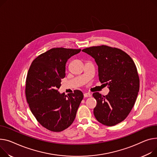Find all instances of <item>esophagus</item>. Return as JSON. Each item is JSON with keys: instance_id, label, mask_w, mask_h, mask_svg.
<instances>
[{"instance_id": "esophagus-1", "label": "esophagus", "mask_w": 157, "mask_h": 157, "mask_svg": "<svg viewBox=\"0 0 157 157\" xmlns=\"http://www.w3.org/2000/svg\"><path fill=\"white\" fill-rule=\"evenodd\" d=\"M91 96V95L90 93H85L84 94V97H85V98H86V97H90Z\"/></svg>"}]
</instances>
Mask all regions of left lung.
<instances>
[{
	"instance_id": "left-lung-1",
	"label": "left lung",
	"mask_w": 157,
	"mask_h": 157,
	"mask_svg": "<svg viewBox=\"0 0 157 157\" xmlns=\"http://www.w3.org/2000/svg\"><path fill=\"white\" fill-rule=\"evenodd\" d=\"M95 60L101 83L108 85V95L93 93L97 100L93 113L97 120L107 126L126 119L131 111L140 90V78L133 60L122 50L107 45L82 50Z\"/></svg>"
}]
</instances>
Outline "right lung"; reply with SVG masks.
I'll return each instance as SVG.
<instances>
[{
    "label": "right lung",
    "mask_w": 157,
    "mask_h": 157,
    "mask_svg": "<svg viewBox=\"0 0 157 157\" xmlns=\"http://www.w3.org/2000/svg\"><path fill=\"white\" fill-rule=\"evenodd\" d=\"M80 51L63 47L51 48L38 56L28 70L26 101L37 121L51 131L60 132L71 126L83 98L82 93L78 90L67 95L58 91L61 79L66 75V62Z\"/></svg>",
    "instance_id": "add662e5"
}]
</instances>
